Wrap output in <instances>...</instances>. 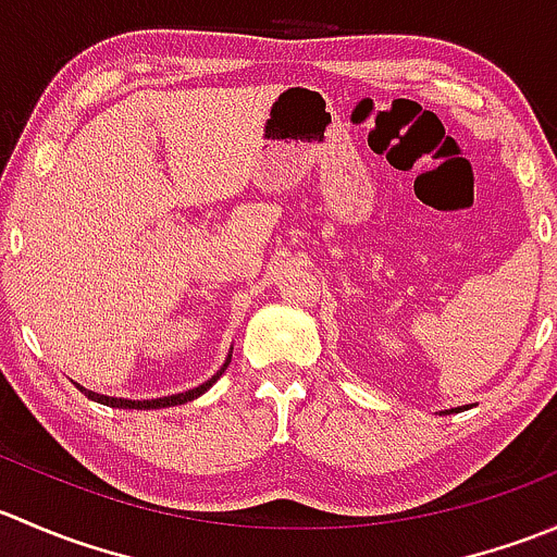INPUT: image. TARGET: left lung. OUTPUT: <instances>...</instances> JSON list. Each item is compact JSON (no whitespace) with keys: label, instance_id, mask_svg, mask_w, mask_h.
Here are the masks:
<instances>
[{"label":"left lung","instance_id":"left-lung-1","mask_svg":"<svg viewBox=\"0 0 557 557\" xmlns=\"http://www.w3.org/2000/svg\"><path fill=\"white\" fill-rule=\"evenodd\" d=\"M455 412H458V409H455Z\"/></svg>","mask_w":557,"mask_h":557}]
</instances>
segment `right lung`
I'll return each mask as SVG.
<instances>
[{"label":"right lung","instance_id":"1","mask_svg":"<svg viewBox=\"0 0 557 557\" xmlns=\"http://www.w3.org/2000/svg\"><path fill=\"white\" fill-rule=\"evenodd\" d=\"M226 367H228V361L223 363V369L221 372L215 374V377H210L207 380L205 385H199V387H194V391H185V393H177V396H164V398H150V401H128V398H110V396H99V393H94V391H86V387H81V393H86L88 398H91V401H99V404H107V407H115V409H161V407H177V404H185V401H194V398H199L201 393L205 391H210L212 385L218 383V380H221V374L226 372Z\"/></svg>","mask_w":557,"mask_h":557}]
</instances>
